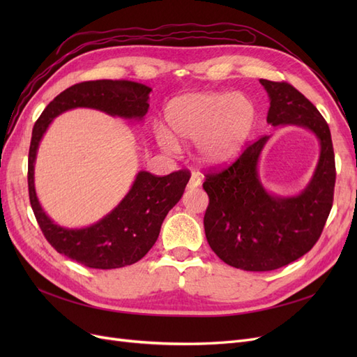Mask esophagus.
<instances>
[{"mask_svg":"<svg viewBox=\"0 0 357 357\" xmlns=\"http://www.w3.org/2000/svg\"><path fill=\"white\" fill-rule=\"evenodd\" d=\"M201 186V177L198 172H193V174L190 176L189 178V183H188V189H197Z\"/></svg>","mask_w":357,"mask_h":357,"instance_id":"obj_1","label":"esophagus"}]
</instances>
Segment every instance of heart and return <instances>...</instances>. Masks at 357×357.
<instances>
[{
	"mask_svg": "<svg viewBox=\"0 0 357 357\" xmlns=\"http://www.w3.org/2000/svg\"><path fill=\"white\" fill-rule=\"evenodd\" d=\"M257 109L241 92H199L172 98L165 107L168 131L158 128L156 143L174 153L180 142H197V156L205 165L220 167L241 153L250 138Z\"/></svg>",
	"mask_w": 357,
	"mask_h": 357,
	"instance_id": "obj_1",
	"label": "heart"
}]
</instances>
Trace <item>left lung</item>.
Instances as JSON below:
<instances>
[{
  "label": "left lung",
  "instance_id": "obj_1",
  "mask_svg": "<svg viewBox=\"0 0 357 357\" xmlns=\"http://www.w3.org/2000/svg\"><path fill=\"white\" fill-rule=\"evenodd\" d=\"M259 82L269 96L266 122L307 129L316 135L320 155L308 185L290 197L269 192L259 177L266 135L229 168L207 174L205 236L225 264L244 271H273L311 250L331 213L337 176L329 126L316 107L289 83Z\"/></svg>",
  "mask_w": 357,
  "mask_h": 357
}]
</instances>
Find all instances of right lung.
<instances>
[{"mask_svg": "<svg viewBox=\"0 0 357 357\" xmlns=\"http://www.w3.org/2000/svg\"><path fill=\"white\" fill-rule=\"evenodd\" d=\"M152 88L131 80H93L74 84L53 100L32 129L28 156V189L32 211L46 240L55 250L84 266L113 269L132 265L156 243L162 222L183 197L189 172L156 177L138 171L131 189L102 219L83 228L53 222L37 198L34 167L38 146L53 119L73 109H93L113 117L142 122L149 110Z\"/></svg>", "mask_w": 357, "mask_h": 357, "instance_id": "1", "label": "right lung"}]
</instances>
